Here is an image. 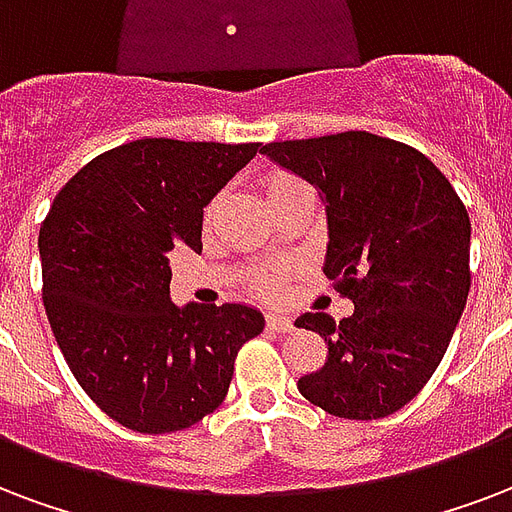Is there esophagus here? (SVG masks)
I'll use <instances>...</instances> for the list:
<instances>
[{"instance_id": "1", "label": "esophagus", "mask_w": 512, "mask_h": 512, "mask_svg": "<svg viewBox=\"0 0 512 512\" xmlns=\"http://www.w3.org/2000/svg\"><path fill=\"white\" fill-rule=\"evenodd\" d=\"M268 327H271V330H279V333H290L292 317H287L282 311H271V314H268Z\"/></svg>"}]
</instances>
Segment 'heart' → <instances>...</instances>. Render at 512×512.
<instances>
[{"label":"heart","instance_id":"obj_1","mask_svg":"<svg viewBox=\"0 0 512 512\" xmlns=\"http://www.w3.org/2000/svg\"><path fill=\"white\" fill-rule=\"evenodd\" d=\"M298 187H306L300 179L290 177V174H273L268 182H265V195H268V201L273 198H279L284 193H292V190H298Z\"/></svg>","mask_w":512,"mask_h":512}]
</instances>
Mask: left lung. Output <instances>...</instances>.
Masks as SVG:
<instances>
[{
    "label": "left lung",
    "mask_w": 512,
    "mask_h": 512,
    "mask_svg": "<svg viewBox=\"0 0 512 512\" xmlns=\"http://www.w3.org/2000/svg\"><path fill=\"white\" fill-rule=\"evenodd\" d=\"M260 152L317 187L327 217L322 271L354 303L341 322L325 311L295 319L327 343L325 365L300 378V395L341 419L400 411L432 378L467 303V209L429 158L376 134Z\"/></svg>",
    "instance_id": "1"
}]
</instances>
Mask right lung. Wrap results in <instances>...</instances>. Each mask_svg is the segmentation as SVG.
I'll use <instances>...</instances> for the list:
<instances>
[{
  "label": "right lung",
  "mask_w": 512,
  "mask_h": 512,
  "mask_svg": "<svg viewBox=\"0 0 512 512\" xmlns=\"http://www.w3.org/2000/svg\"><path fill=\"white\" fill-rule=\"evenodd\" d=\"M257 150L136 139L77 171L39 228L58 349L85 395L123 427H193L228 395L241 343L263 333L255 306H174L169 290V252H201L204 206Z\"/></svg>",
  "instance_id": "add662e5"
}]
</instances>
